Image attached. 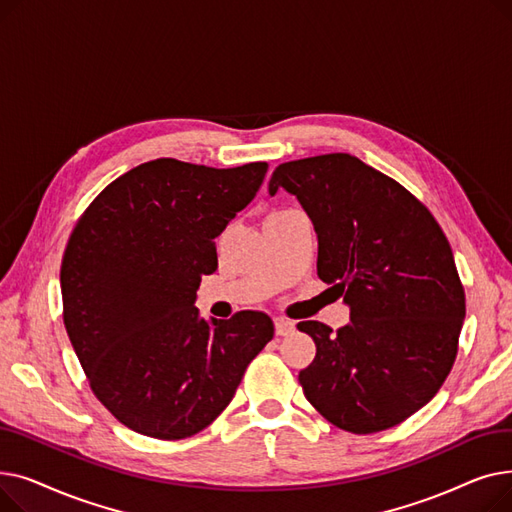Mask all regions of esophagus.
<instances>
[{"label":"esophagus","instance_id":"34e87169","mask_svg":"<svg viewBox=\"0 0 512 512\" xmlns=\"http://www.w3.org/2000/svg\"><path fill=\"white\" fill-rule=\"evenodd\" d=\"M294 332V324L284 317H276V334L278 336H290Z\"/></svg>","mask_w":512,"mask_h":512}]
</instances>
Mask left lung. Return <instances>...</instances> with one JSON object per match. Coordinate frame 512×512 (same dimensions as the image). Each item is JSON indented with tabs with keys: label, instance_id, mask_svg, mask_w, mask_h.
Here are the masks:
<instances>
[{
	"label": "left lung",
	"instance_id": "left-lung-1",
	"mask_svg": "<svg viewBox=\"0 0 512 512\" xmlns=\"http://www.w3.org/2000/svg\"><path fill=\"white\" fill-rule=\"evenodd\" d=\"M267 188L297 197L317 234V276L351 309L338 332L297 326L317 346L299 373L307 400L353 434L402 423L444 384L465 319L442 228L407 188L348 153L286 161Z\"/></svg>",
	"mask_w": 512,
	"mask_h": 512
}]
</instances>
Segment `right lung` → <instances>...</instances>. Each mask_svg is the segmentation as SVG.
<instances>
[{
    "mask_svg": "<svg viewBox=\"0 0 512 512\" xmlns=\"http://www.w3.org/2000/svg\"><path fill=\"white\" fill-rule=\"evenodd\" d=\"M265 161L218 170L161 157L105 186L62 259L64 326L101 405L132 432L182 440L228 405L274 338L263 311L205 319L215 238L257 195Z\"/></svg>",
    "mask_w": 512,
    "mask_h": 512,
    "instance_id": "obj_1",
    "label": "right lung"
}]
</instances>
